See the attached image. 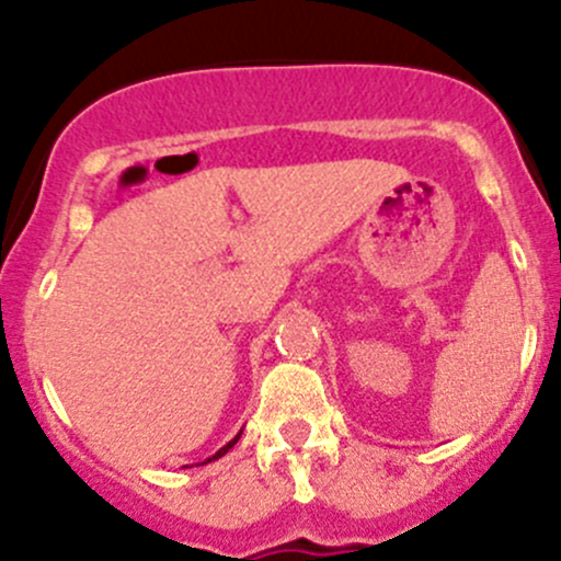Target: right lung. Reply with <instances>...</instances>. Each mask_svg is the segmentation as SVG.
Returning <instances> with one entry per match:
<instances>
[{"instance_id":"1","label":"right lung","mask_w":561,"mask_h":561,"mask_svg":"<svg viewBox=\"0 0 561 561\" xmlns=\"http://www.w3.org/2000/svg\"><path fill=\"white\" fill-rule=\"evenodd\" d=\"M239 437H241V434H236V437H233V439H230V443H228V445H225V448H219V450H217V454H214L211 458H206V461H217V458H219V456H225V454H228V450H230V448H233V445H236V443H239ZM206 461H203V463H206Z\"/></svg>"}]
</instances>
